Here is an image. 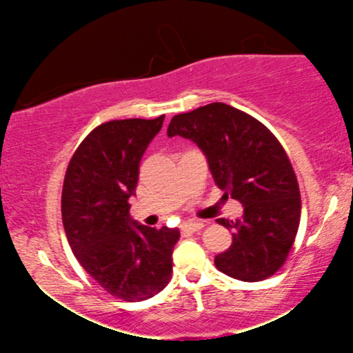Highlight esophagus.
<instances>
[{
	"label": "esophagus",
	"instance_id": "obj_1",
	"mask_svg": "<svg viewBox=\"0 0 353 353\" xmlns=\"http://www.w3.org/2000/svg\"><path fill=\"white\" fill-rule=\"evenodd\" d=\"M204 228V224H201V222H185V224L181 225V229L184 230V232H197V230H201Z\"/></svg>",
	"mask_w": 353,
	"mask_h": 353
}]
</instances>
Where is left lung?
<instances>
[{
    "label": "left lung",
    "instance_id": "8db88e82",
    "mask_svg": "<svg viewBox=\"0 0 353 353\" xmlns=\"http://www.w3.org/2000/svg\"><path fill=\"white\" fill-rule=\"evenodd\" d=\"M168 136L194 141L205 154L214 182L244 205L239 221L219 219L232 230V244L217 254L221 272L259 282L277 272L301 224V190L282 144L247 112L210 103L171 119Z\"/></svg>",
    "mask_w": 353,
    "mask_h": 353
}]
</instances>
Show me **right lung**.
Segmentation results:
<instances>
[{"label":"right lung","mask_w":353,"mask_h":353,"mask_svg":"<svg viewBox=\"0 0 353 353\" xmlns=\"http://www.w3.org/2000/svg\"><path fill=\"white\" fill-rule=\"evenodd\" d=\"M156 119H116L92 129L64 176L61 214L72 254L108 294L151 299L168 285L177 229L137 225L129 217L141 157L161 131Z\"/></svg>","instance_id":"1"}]
</instances>
